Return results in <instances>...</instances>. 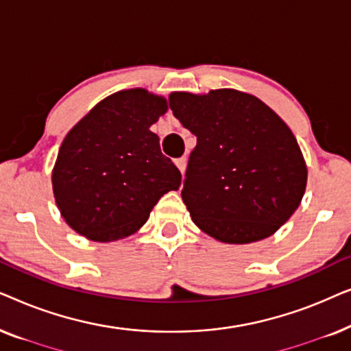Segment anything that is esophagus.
Listing matches in <instances>:
<instances>
[{
    "instance_id": "obj_1",
    "label": "esophagus",
    "mask_w": 351,
    "mask_h": 351,
    "mask_svg": "<svg viewBox=\"0 0 351 351\" xmlns=\"http://www.w3.org/2000/svg\"><path fill=\"white\" fill-rule=\"evenodd\" d=\"M176 166L179 167V171L182 172V174H184L185 169H186V158H177Z\"/></svg>"
}]
</instances>
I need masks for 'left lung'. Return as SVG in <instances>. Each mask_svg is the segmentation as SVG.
<instances>
[{
  "instance_id": "obj_1",
  "label": "left lung",
  "mask_w": 351,
  "mask_h": 351,
  "mask_svg": "<svg viewBox=\"0 0 351 351\" xmlns=\"http://www.w3.org/2000/svg\"><path fill=\"white\" fill-rule=\"evenodd\" d=\"M174 117L196 136L182 199L204 233L228 244L268 238L299 208L306 166L286 123L251 94L172 93Z\"/></svg>"
}]
</instances>
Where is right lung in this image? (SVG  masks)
<instances>
[{
  "instance_id": "right-lung-1",
  "label": "right lung",
  "mask_w": 351,
  "mask_h": 351,
  "mask_svg": "<svg viewBox=\"0 0 351 351\" xmlns=\"http://www.w3.org/2000/svg\"><path fill=\"white\" fill-rule=\"evenodd\" d=\"M166 99L129 89L95 105L62 142L52 189L62 217L94 241L128 237L147 222L182 174L150 131Z\"/></svg>"
}]
</instances>
